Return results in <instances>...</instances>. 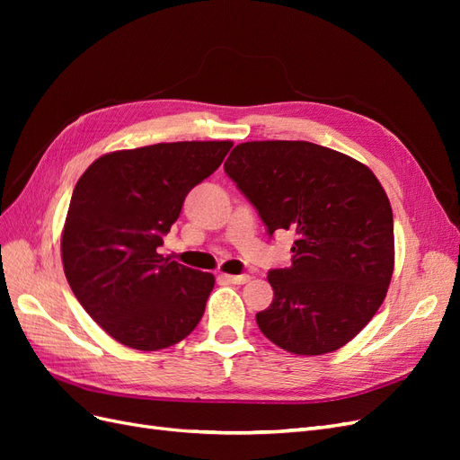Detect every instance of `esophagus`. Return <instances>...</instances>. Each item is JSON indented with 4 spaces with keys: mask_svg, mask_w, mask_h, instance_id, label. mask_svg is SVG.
<instances>
[{
    "mask_svg": "<svg viewBox=\"0 0 460 460\" xmlns=\"http://www.w3.org/2000/svg\"><path fill=\"white\" fill-rule=\"evenodd\" d=\"M222 278H225L226 282L230 284H247L252 278H249L247 274H240V276H234V274H222Z\"/></svg>",
    "mask_w": 460,
    "mask_h": 460,
    "instance_id": "34e87169",
    "label": "esophagus"
}]
</instances>
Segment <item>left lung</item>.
I'll use <instances>...</instances> for the list:
<instances>
[{
  "label": "left lung",
  "instance_id": "obj_1",
  "mask_svg": "<svg viewBox=\"0 0 460 460\" xmlns=\"http://www.w3.org/2000/svg\"><path fill=\"white\" fill-rule=\"evenodd\" d=\"M226 174L269 234H296L291 267L269 272L261 332L294 355H324L363 330L392 282L394 213L367 164L311 142H245Z\"/></svg>",
  "mask_w": 460,
  "mask_h": 460
}]
</instances>
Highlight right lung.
I'll return each mask as SVG.
<instances>
[{
  "mask_svg": "<svg viewBox=\"0 0 460 460\" xmlns=\"http://www.w3.org/2000/svg\"><path fill=\"white\" fill-rule=\"evenodd\" d=\"M232 142H174L113 151L75 186L61 235L73 294L111 338L137 351L182 341L198 326L215 276L157 253L193 186Z\"/></svg>",
  "mask_w": 460,
  "mask_h": 460,
  "instance_id": "obj_1",
  "label": "right lung"
}]
</instances>
